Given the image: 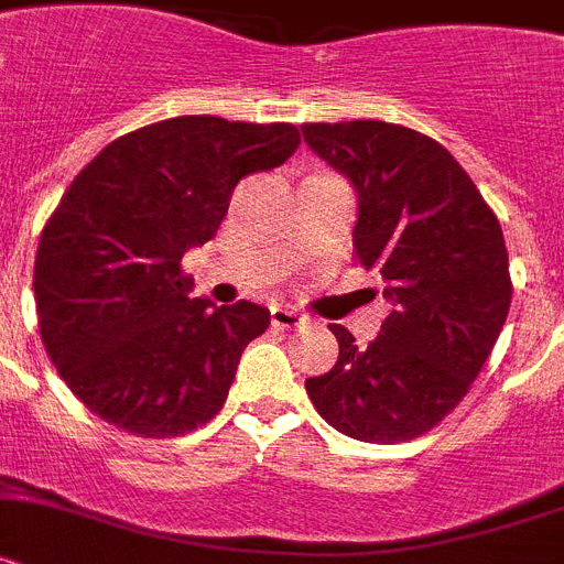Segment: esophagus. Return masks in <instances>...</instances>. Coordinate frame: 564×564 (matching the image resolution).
<instances>
[{
	"label": "esophagus",
	"instance_id": "obj_1",
	"mask_svg": "<svg viewBox=\"0 0 564 564\" xmlns=\"http://www.w3.org/2000/svg\"><path fill=\"white\" fill-rule=\"evenodd\" d=\"M303 323V315H297L295 310L289 306H272V326L275 329H297Z\"/></svg>",
	"mask_w": 564,
	"mask_h": 564
}]
</instances>
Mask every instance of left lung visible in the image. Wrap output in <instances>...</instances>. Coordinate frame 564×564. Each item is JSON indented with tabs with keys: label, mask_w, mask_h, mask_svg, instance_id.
Returning <instances> with one entry per match:
<instances>
[{
	"label": "left lung",
	"mask_w": 564,
	"mask_h": 564,
	"mask_svg": "<svg viewBox=\"0 0 564 564\" xmlns=\"http://www.w3.org/2000/svg\"><path fill=\"white\" fill-rule=\"evenodd\" d=\"M360 198L357 267L391 315L369 346L332 323L340 355L306 380L317 414L364 443H405L448 417L491 355L513 283L497 215L440 141L389 121L303 124Z\"/></svg>",
	"instance_id": "left-lung-1"
}]
</instances>
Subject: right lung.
<instances>
[{
    "mask_svg": "<svg viewBox=\"0 0 564 564\" xmlns=\"http://www.w3.org/2000/svg\"><path fill=\"white\" fill-rule=\"evenodd\" d=\"M295 124L178 116L110 141L39 235V335L58 377L105 423L178 437L221 411L269 310L189 297L181 269L207 243L238 181L283 164Z\"/></svg>",
    "mask_w": 564,
    "mask_h": 564,
    "instance_id": "add662e5",
    "label": "right lung"
}]
</instances>
